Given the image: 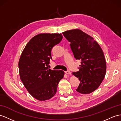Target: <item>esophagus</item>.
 Masks as SVG:
<instances>
[{"mask_svg": "<svg viewBox=\"0 0 121 121\" xmlns=\"http://www.w3.org/2000/svg\"><path fill=\"white\" fill-rule=\"evenodd\" d=\"M65 73H66V74H67L70 75L71 74V72L70 71H65Z\"/></svg>", "mask_w": 121, "mask_h": 121, "instance_id": "obj_1", "label": "esophagus"}]
</instances>
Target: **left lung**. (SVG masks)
Instances as JSON below:
<instances>
[{"mask_svg":"<svg viewBox=\"0 0 121 121\" xmlns=\"http://www.w3.org/2000/svg\"><path fill=\"white\" fill-rule=\"evenodd\" d=\"M62 33L70 42L76 60H81L78 71L72 72L80 81L76 91L82 94L93 92L102 83L106 71V63L102 49L92 37L79 29Z\"/></svg>","mask_w":121,"mask_h":121,"instance_id":"left-lung-1","label":"left lung"}]
</instances>
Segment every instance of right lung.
<instances>
[{
  "label": "right lung",
  "instance_id": "obj_1",
  "mask_svg": "<svg viewBox=\"0 0 121 121\" xmlns=\"http://www.w3.org/2000/svg\"><path fill=\"white\" fill-rule=\"evenodd\" d=\"M62 38L60 33L38 34L26 44L20 56L18 63L20 79L29 93L39 101L52 98L64 76L63 70L48 68L52 59V49Z\"/></svg>",
  "mask_w": 121,
  "mask_h": 121
}]
</instances>
